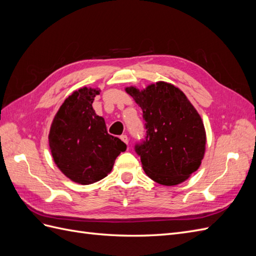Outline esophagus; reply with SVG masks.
I'll use <instances>...</instances> for the list:
<instances>
[{
	"label": "esophagus",
	"mask_w": 256,
	"mask_h": 256,
	"mask_svg": "<svg viewBox=\"0 0 256 256\" xmlns=\"http://www.w3.org/2000/svg\"><path fill=\"white\" fill-rule=\"evenodd\" d=\"M120 140L125 143V144H128V136L126 134H122L120 136Z\"/></svg>",
	"instance_id": "34e87169"
}]
</instances>
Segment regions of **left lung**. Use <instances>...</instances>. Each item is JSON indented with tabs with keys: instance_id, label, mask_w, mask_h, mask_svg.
Returning <instances> with one entry per match:
<instances>
[{
	"instance_id": "1",
	"label": "left lung",
	"mask_w": 256,
	"mask_h": 256,
	"mask_svg": "<svg viewBox=\"0 0 256 256\" xmlns=\"http://www.w3.org/2000/svg\"><path fill=\"white\" fill-rule=\"evenodd\" d=\"M126 92L143 111L145 138L134 146L144 172L160 184L184 182L200 168L206 145L204 124L184 92L166 82Z\"/></svg>"
}]
</instances>
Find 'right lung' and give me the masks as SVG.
Instances as JSON below:
<instances>
[{
  "mask_svg": "<svg viewBox=\"0 0 256 256\" xmlns=\"http://www.w3.org/2000/svg\"><path fill=\"white\" fill-rule=\"evenodd\" d=\"M99 90L83 88L74 92L54 116L49 146L63 174L81 184H94L111 172L126 144L108 134L104 120L92 109Z\"/></svg>",
  "mask_w": 256,
  "mask_h": 256,
  "instance_id": "add662e5",
  "label": "right lung"
}]
</instances>
